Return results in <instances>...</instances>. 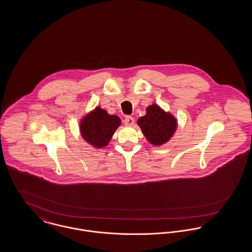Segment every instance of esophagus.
Instances as JSON below:
<instances>
[{
    "instance_id": "obj_1",
    "label": "esophagus",
    "mask_w": 252,
    "mask_h": 252,
    "mask_svg": "<svg viewBox=\"0 0 252 252\" xmlns=\"http://www.w3.org/2000/svg\"><path fill=\"white\" fill-rule=\"evenodd\" d=\"M124 123H125V125L127 126H132L134 125V119L130 116L126 117Z\"/></svg>"
}]
</instances>
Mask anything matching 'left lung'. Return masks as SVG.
<instances>
[{
	"label": "left lung",
	"instance_id": "obj_1",
	"mask_svg": "<svg viewBox=\"0 0 252 252\" xmlns=\"http://www.w3.org/2000/svg\"><path fill=\"white\" fill-rule=\"evenodd\" d=\"M137 123L148 141L155 146L168 142L176 129L175 118L164 112L156 104L150 105L147 114L141 117Z\"/></svg>",
	"mask_w": 252,
	"mask_h": 252
}]
</instances>
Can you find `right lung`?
<instances>
[{"label":"right lung","mask_w":252,"mask_h":252,"mask_svg":"<svg viewBox=\"0 0 252 252\" xmlns=\"http://www.w3.org/2000/svg\"><path fill=\"white\" fill-rule=\"evenodd\" d=\"M120 125L121 120L119 117L109 115L105 110L97 107L82 119L80 132L87 143L98 149L108 145Z\"/></svg>","instance_id":"1"}]
</instances>
